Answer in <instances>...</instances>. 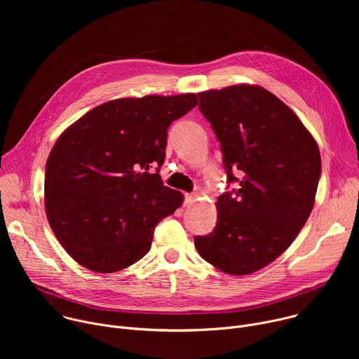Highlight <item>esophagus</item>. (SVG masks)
<instances>
[{
	"label": "esophagus",
	"instance_id": "34e87169",
	"mask_svg": "<svg viewBox=\"0 0 359 359\" xmlns=\"http://www.w3.org/2000/svg\"><path fill=\"white\" fill-rule=\"evenodd\" d=\"M196 194H193V193H187L186 196H184V206H190L191 203H194L196 201Z\"/></svg>",
	"mask_w": 359,
	"mask_h": 359
}]
</instances>
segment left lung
<instances>
[{"label": "left lung", "instance_id": "8db88e82", "mask_svg": "<svg viewBox=\"0 0 359 359\" xmlns=\"http://www.w3.org/2000/svg\"><path fill=\"white\" fill-rule=\"evenodd\" d=\"M223 155L227 190L217 198V223L196 236L201 259L244 276L281 255L314 208L321 177L317 142L271 92L236 85L197 93Z\"/></svg>", "mask_w": 359, "mask_h": 359}]
</instances>
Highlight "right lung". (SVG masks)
Wrapping results in <instances>:
<instances>
[{"label":"right lung","instance_id":"add662e5","mask_svg":"<svg viewBox=\"0 0 359 359\" xmlns=\"http://www.w3.org/2000/svg\"><path fill=\"white\" fill-rule=\"evenodd\" d=\"M196 105L194 93L116 99L60 136L45 166V210L76 263L115 273L147 254L156 226L183 201L159 176L168 129Z\"/></svg>","mask_w":359,"mask_h":359}]
</instances>
